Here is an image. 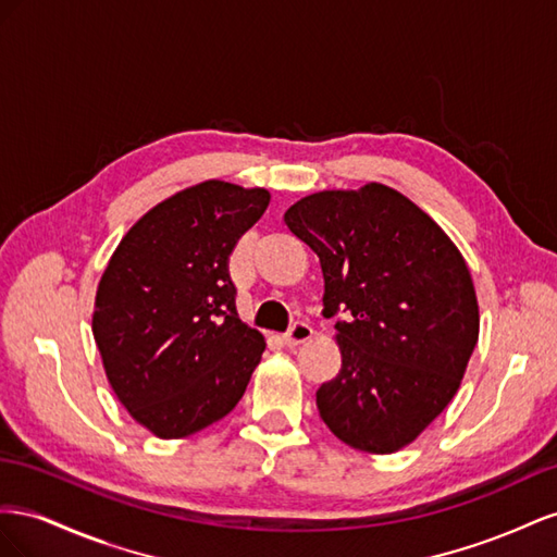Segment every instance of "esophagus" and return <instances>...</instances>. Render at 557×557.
<instances>
[{"mask_svg":"<svg viewBox=\"0 0 557 557\" xmlns=\"http://www.w3.org/2000/svg\"><path fill=\"white\" fill-rule=\"evenodd\" d=\"M310 338H312V329H310L306 322H296V324L289 329V333H284V336H282L284 345H289V347L304 345V343H308Z\"/></svg>","mask_w":557,"mask_h":557,"instance_id":"1","label":"esophagus"}]
</instances>
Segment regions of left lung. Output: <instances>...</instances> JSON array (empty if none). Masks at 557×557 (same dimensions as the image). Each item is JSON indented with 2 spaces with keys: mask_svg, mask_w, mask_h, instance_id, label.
Returning a JSON list of instances; mask_svg holds the SVG:
<instances>
[{
  "mask_svg": "<svg viewBox=\"0 0 557 557\" xmlns=\"http://www.w3.org/2000/svg\"><path fill=\"white\" fill-rule=\"evenodd\" d=\"M284 224L322 263L324 314L343 367L317 389V408L345 446L406 448L457 394L479 341V298L467 261L436 221L399 190L369 182L317 190Z\"/></svg>",
  "mask_w": 557,
  "mask_h": 557,
  "instance_id": "1",
  "label": "left lung"
}]
</instances>
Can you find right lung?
I'll list each match as a JSON object with an SVG mask.
<instances>
[{"mask_svg":"<svg viewBox=\"0 0 557 557\" xmlns=\"http://www.w3.org/2000/svg\"><path fill=\"white\" fill-rule=\"evenodd\" d=\"M270 202L208 180L139 216L95 292L92 336L111 389L158 438H184L243 399L265 341L235 310L228 257Z\"/></svg>","mask_w":557,"mask_h":557,"instance_id":"1","label":"right lung"}]
</instances>
